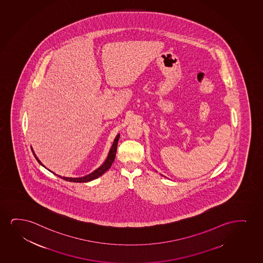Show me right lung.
<instances>
[{
  "label": "right lung",
  "instance_id": "obj_1",
  "mask_svg": "<svg viewBox=\"0 0 263 263\" xmlns=\"http://www.w3.org/2000/svg\"><path fill=\"white\" fill-rule=\"evenodd\" d=\"M119 139H120V135H118V136L115 137L112 145H111V148H110V150H109V154H108V157L106 159L105 161L103 162V165L100 166L97 170H96V171L92 172V173H90V174L87 175V176H85V177H83V178H66V177H61V176H59V177L62 178V179H64V180L69 181V182H75V183H85V182H89V181H92L93 180V179H96V178H99L102 175L104 174L106 171L109 170V167H111V164L113 163V161L115 160V156H116L117 146H118ZM31 149H32V148H31ZM32 152H33V149H32ZM33 154H34V158L36 159L38 162L41 164L42 166H44L41 161L38 160V158L36 157V155L34 154V152H33ZM44 167H45V166H44ZM49 171H50V170H49ZM52 173H53V172H52ZM57 176H58V175H57Z\"/></svg>",
  "mask_w": 263,
  "mask_h": 263
}]
</instances>
